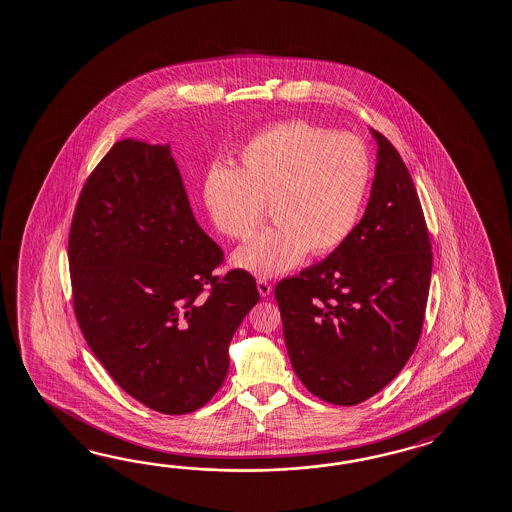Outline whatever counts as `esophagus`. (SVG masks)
I'll return each instance as SVG.
<instances>
[{
  "label": "esophagus",
  "instance_id": "esophagus-1",
  "mask_svg": "<svg viewBox=\"0 0 512 512\" xmlns=\"http://www.w3.org/2000/svg\"><path fill=\"white\" fill-rule=\"evenodd\" d=\"M256 286H258V293H260L262 297H269L271 291H273V286H271L267 280H263V278H260V280L256 282Z\"/></svg>",
  "mask_w": 512,
  "mask_h": 512
}]
</instances>
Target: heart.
Here are the masks:
<instances>
[{"mask_svg": "<svg viewBox=\"0 0 512 512\" xmlns=\"http://www.w3.org/2000/svg\"><path fill=\"white\" fill-rule=\"evenodd\" d=\"M372 179V162L352 134H333L291 119L258 132L239 153V167L215 166L203 197L215 228L245 241L265 217L276 225L234 254L258 276L287 273L306 252L324 256L352 236Z\"/></svg>", "mask_w": 512, "mask_h": 512, "instance_id": "b5f03b06", "label": "heart"}]
</instances>
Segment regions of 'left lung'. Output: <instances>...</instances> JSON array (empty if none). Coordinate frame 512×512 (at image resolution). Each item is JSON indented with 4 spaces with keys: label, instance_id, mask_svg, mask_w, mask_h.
Masks as SVG:
<instances>
[{
    "label": "left lung",
    "instance_id": "8db88e82",
    "mask_svg": "<svg viewBox=\"0 0 512 512\" xmlns=\"http://www.w3.org/2000/svg\"><path fill=\"white\" fill-rule=\"evenodd\" d=\"M365 215L322 262L274 287L291 365L309 393L356 405L415 352L431 278V241L413 179L383 134Z\"/></svg>",
    "mask_w": 512,
    "mask_h": 512
}]
</instances>
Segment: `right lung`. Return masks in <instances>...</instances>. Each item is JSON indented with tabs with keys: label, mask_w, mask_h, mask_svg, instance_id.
Masks as SVG:
<instances>
[{
	"label": "right lung",
	"mask_w": 512,
	"mask_h": 512,
	"mask_svg": "<svg viewBox=\"0 0 512 512\" xmlns=\"http://www.w3.org/2000/svg\"><path fill=\"white\" fill-rule=\"evenodd\" d=\"M73 309L112 380L164 415L203 407L223 385L228 345L260 300L191 212L169 145L114 143L73 212Z\"/></svg>",
	"instance_id": "right-lung-1"
}]
</instances>
